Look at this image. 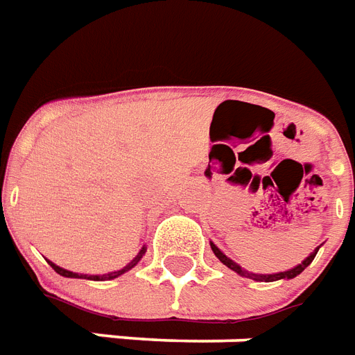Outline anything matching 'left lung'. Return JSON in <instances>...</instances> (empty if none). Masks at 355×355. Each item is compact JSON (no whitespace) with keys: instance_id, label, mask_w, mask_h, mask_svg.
Segmentation results:
<instances>
[{"instance_id":"8db88e82","label":"left lung","mask_w":355,"mask_h":355,"mask_svg":"<svg viewBox=\"0 0 355 355\" xmlns=\"http://www.w3.org/2000/svg\"><path fill=\"white\" fill-rule=\"evenodd\" d=\"M210 246H212V252L216 254V258H218V260H220L223 266H227L230 270H233L235 273H239L241 277L254 279V281H263V283H271V281H279V279H293V277H296V275H300V273H302V271L306 270V268H308L311 262H313V258H315V254H318V250H319V246H318V248H315V250H313V252H311L302 263H298V266H296V268H293V270L281 271V273H270V275H263V273H250V271L243 270V268H241L237 262H233L231 258H227V256H225V254H223L222 250L218 248V246L214 245V243H210Z\"/></svg>"}]
</instances>
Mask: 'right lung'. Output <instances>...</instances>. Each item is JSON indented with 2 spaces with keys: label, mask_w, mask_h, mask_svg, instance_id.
Returning a JSON list of instances; mask_svg holds the SVG:
<instances>
[{
  "label": "right lung",
  "mask_w": 355,
  "mask_h": 355,
  "mask_svg": "<svg viewBox=\"0 0 355 355\" xmlns=\"http://www.w3.org/2000/svg\"><path fill=\"white\" fill-rule=\"evenodd\" d=\"M145 250H147V246H143L141 250H139V254H137V256H135V258H133L132 262L128 263L125 268H122V270H118V271H110V273H105V275H82V273L78 275V273H74V271L62 270V268H59V266H55V263H53V262H49V263H51L53 270L57 271L59 275H62V277L89 279V281H110V279H116L118 275H122V273H125V271H130L133 268V266H137V262H139V260H141V258H143V254H145Z\"/></svg>",
  "instance_id": "1"
}]
</instances>
